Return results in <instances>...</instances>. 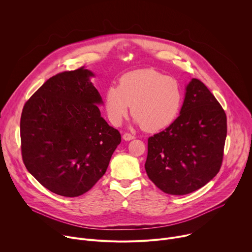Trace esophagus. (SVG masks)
I'll use <instances>...</instances> for the list:
<instances>
[{"label": "esophagus", "instance_id": "obj_1", "mask_svg": "<svg viewBox=\"0 0 252 252\" xmlns=\"http://www.w3.org/2000/svg\"><path fill=\"white\" fill-rule=\"evenodd\" d=\"M123 138H124L125 140H131V139H133V138H134V136H133L132 134L128 133V132H126V133H124Z\"/></svg>", "mask_w": 252, "mask_h": 252}]
</instances>
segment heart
Segmentation results:
<instances>
[{"label":"heart","mask_w":252,"mask_h":252,"mask_svg":"<svg viewBox=\"0 0 252 252\" xmlns=\"http://www.w3.org/2000/svg\"><path fill=\"white\" fill-rule=\"evenodd\" d=\"M183 101L178 82L154 68H141L125 74L119 87L113 86L104 94L106 116L114 126H121L130 105L134 122L148 131H158L176 118Z\"/></svg>","instance_id":"1"}]
</instances>
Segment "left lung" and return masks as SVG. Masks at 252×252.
I'll use <instances>...</instances> for the list:
<instances>
[{"instance_id":"left-lung-1","label":"left lung","mask_w":252,"mask_h":252,"mask_svg":"<svg viewBox=\"0 0 252 252\" xmlns=\"http://www.w3.org/2000/svg\"><path fill=\"white\" fill-rule=\"evenodd\" d=\"M179 117L149 137L145 164L163 192L184 195L205 186L220 169L227 132L226 115L197 79L187 86Z\"/></svg>"}]
</instances>
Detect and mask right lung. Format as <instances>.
Here are the masks:
<instances>
[{"mask_svg":"<svg viewBox=\"0 0 252 252\" xmlns=\"http://www.w3.org/2000/svg\"><path fill=\"white\" fill-rule=\"evenodd\" d=\"M82 66L50 78L25 103L21 150L29 172L50 191L76 197L104 174L121 143L100 116L101 96Z\"/></svg>","mask_w":252,"mask_h":252,"instance_id":"add662e5","label":"right lung"}]
</instances>
